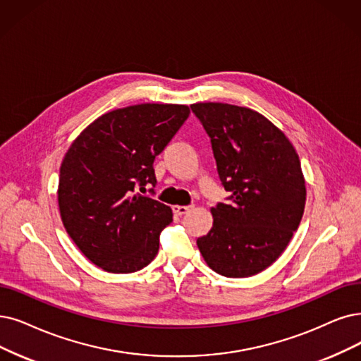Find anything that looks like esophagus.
<instances>
[{"mask_svg":"<svg viewBox=\"0 0 361 361\" xmlns=\"http://www.w3.org/2000/svg\"><path fill=\"white\" fill-rule=\"evenodd\" d=\"M192 209H194L192 204H191V206H173V212H175V213L179 214V216L186 214V213H188V212L192 210Z\"/></svg>","mask_w":361,"mask_h":361,"instance_id":"obj_1","label":"esophagus"}]
</instances>
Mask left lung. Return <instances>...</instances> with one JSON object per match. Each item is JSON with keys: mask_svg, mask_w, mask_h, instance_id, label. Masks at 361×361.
I'll return each instance as SVG.
<instances>
[{"mask_svg": "<svg viewBox=\"0 0 361 361\" xmlns=\"http://www.w3.org/2000/svg\"><path fill=\"white\" fill-rule=\"evenodd\" d=\"M210 137L226 203L212 207L213 226L197 240L206 264L224 277H250L284 252L305 209L299 157L259 112L229 104H194Z\"/></svg>", "mask_w": 361, "mask_h": 361, "instance_id": "1", "label": "left lung"}]
</instances>
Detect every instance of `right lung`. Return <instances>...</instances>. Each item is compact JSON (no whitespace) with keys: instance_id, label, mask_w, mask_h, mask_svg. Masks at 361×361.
Returning a JSON list of instances; mask_svg holds the SVG:
<instances>
[{"instance_id":"right-lung-1","label":"right lung","mask_w":361,"mask_h":361,"mask_svg":"<svg viewBox=\"0 0 361 361\" xmlns=\"http://www.w3.org/2000/svg\"><path fill=\"white\" fill-rule=\"evenodd\" d=\"M188 115L186 105L115 109L93 121L68 149L57 190L62 222L96 267L128 274L152 262L173 213L140 192L152 186L155 194V157Z\"/></svg>"}]
</instances>
